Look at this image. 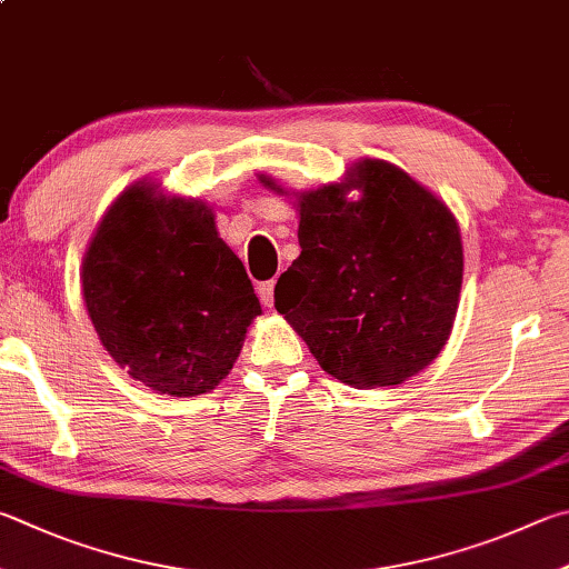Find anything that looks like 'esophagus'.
<instances>
[{
  "label": "esophagus",
  "mask_w": 569,
  "mask_h": 569,
  "mask_svg": "<svg viewBox=\"0 0 569 569\" xmlns=\"http://www.w3.org/2000/svg\"><path fill=\"white\" fill-rule=\"evenodd\" d=\"M273 288H276V283L273 281H266V283H261L258 286V298H261V303L263 306H268V308H273Z\"/></svg>",
  "instance_id": "obj_1"
}]
</instances>
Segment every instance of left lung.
<instances>
[{"label":"left lung","mask_w":569,"mask_h":569,"mask_svg":"<svg viewBox=\"0 0 569 569\" xmlns=\"http://www.w3.org/2000/svg\"><path fill=\"white\" fill-rule=\"evenodd\" d=\"M258 181L288 196L273 177ZM296 211L301 256L278 278L276 311L318 366L353 388L398 386L430 366L462 286L446 201L396 163L360 159L340 183L296 193Z\"/></svg>","instance_id":"obj_1"}]
</instances>
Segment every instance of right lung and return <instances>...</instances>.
<instances>
[{
    "instance_id": "add662e5",
    "label": "right lung",
    "mask_w": 569,
    "mask_h": 569,
    "mask_svg": "<svg viewBox=\"0 0 569 569\" xmlns=\"http://www.w3.org/2000/svg\"><path fill=\"white\" fill-rule=\"evenodd\" d=\"M81 293L113 363L173 398L219 386L261 316L211 206L151 181L131 183L101 216L81 261Z\"/></svg>"
}]
</instances>
